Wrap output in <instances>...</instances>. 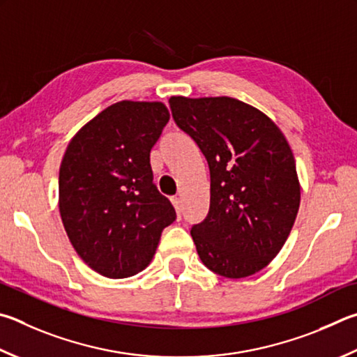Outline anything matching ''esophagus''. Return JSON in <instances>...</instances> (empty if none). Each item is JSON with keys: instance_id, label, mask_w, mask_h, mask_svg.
Masks as SVG:
<instances>
[{"instance_id": "1", "label": "esophagus", "mask_w": 357, "mask_h": 357, "mask_svg": "<svg viewBox=\"0 0 357 357\" xmlns=\"http://www.w3.org/2000/svg\"><path fill=\"white\" fill-rule=\"evenodd\" d=\"M172 203L174 206V209H176V212H178V217H181V211H183V203H181V198H178V197L172 198Z\"/></svg>"}]
</instances>
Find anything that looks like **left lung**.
<instances>
[{
	"mask_svg": "<svg viewBox=\"0 0 357 357\" xmlns=\"http://www.w3.org/2000/svg\"><path fill=\"white\" fill-rule=\"evenodd\" d=\"M168 102L209 164V212L190 231L201 262L232 280L257 273L281 251L300 207L286 137L267 115L229 96Z\"/></svg>",
	"mask_w": 357,
	"mask_h": 357,
	"instance_id": "8db88e82",
	"label": "left lung"
}]
</instances>
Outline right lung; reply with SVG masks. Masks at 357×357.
<instances>
[{"label": "right lung", "mask_w": 357, "mask_h": 357, "mask_svg": "<svg viewBox=\"0 0 357 357\" xmlns=\"http://www.w3.org/2000/svg\"><path fill=\"white\" fill-rule=\"evenodd\" d=\"M170 120L162 102L120 101L70 140L59 170V211L71 245L90 268L137 275L176 220L153 183L150 153Z\"/></svg>", "instance_id": "obj_1"}]
</instances>
